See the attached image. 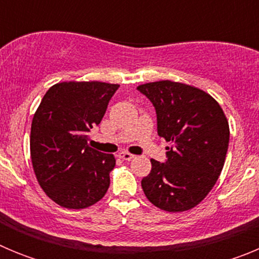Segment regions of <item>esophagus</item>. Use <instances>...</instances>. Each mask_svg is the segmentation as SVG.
Here are the masks:
<instances>
[{
    "label": "esophagus",
    "mask_w": 259,
    "mask_h": 259,
    "mask_svg": "<svg viewBox=\"0 0 259 259\" xmlns=\"http://www.w3.org/2000/svg\"><path fill=\"white\" fill-rule=\"evenodd\" d=\"M119 157L122 158L123 161H131V159H134L135 158V155L128 152H122L120 154H119Z\"/></svg>",
    "instance_id": "obj_1"
}]
</instances>
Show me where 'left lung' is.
Listing matches in <instances>:
<instances>
[{"label":"left lung","instance_id":"8db88e82","mask_svg":"<svg viewBox=\"0 0 259 259\" xmlns=\"http://www.w3.org/2000/svg\"><path fill=\"white\" fill-rule=\"evenodd\" d=\"M157 113L158 135L171 144L166 162H152L141 180L146 198L170 212L187 211L206 197L226 161L230 127L221 105L188 84L161 80L137 87Z\"/></svg>","mask_w":259,"mask_h":259}]
</instances>
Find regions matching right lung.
<instances>
[{
  "mask_svg": "<svg viewBox=\"0 0 259 259\" xmlns=\"http://www.w3.org/2000/svg\"><path fill=\"white\" fill-rule=\"evenodd\" d=\"M118 84L63 81L50 87L31 125V159L36 179L59 206L85 209L109 189L115 157L88 145Z\"/></svg>",
  "mask_w": 259,
  "mask_h": 259,
  "instance_id": "obj_1",
  "label": "right lung"
}]
</instances>
